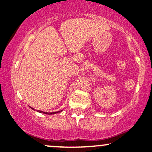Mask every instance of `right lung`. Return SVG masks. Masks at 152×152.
Returning <instances> with one entry per match:
<instances>
[{
  "mask_svg": "<svg viewBox=\"0 0 152 152\" xmlns=\"http://www.w3.org/2000/svg\"><path fill=\"white\" fill-rule=\"evenodd\" d=\"M40 113H43V114H56V113H58V111H57V112H51V113H48V112H43V111H38ZM61 111H60L59 112H61Z\"/></svg>",
  "mask_w": 152,
  "mask_h": 152,
  "instance_id": "add662e5",
  "label": "right lung"
}]
</instances>
